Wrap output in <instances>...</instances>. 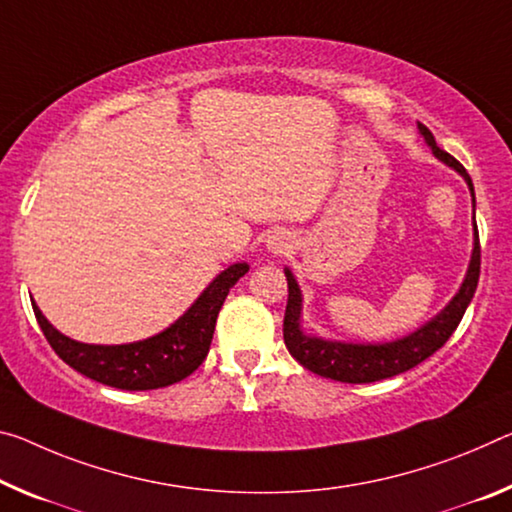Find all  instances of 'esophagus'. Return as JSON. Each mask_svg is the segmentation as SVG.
<instances>
[{
  "label": "esophagus",
  "mask_w": 512,
  "mask_h": 512,
  "mask_svg": "<svg viewBox=\"0 0 512 512\" xmlns=\"http://www.w3.org/2000/svg\"><path fill=\"white\" fill-rule=\"evenodd\" d=\"M289 248H291L289 232L278 230V232L269 234V239H266V250H269V253H273V255H285Z\"/></svg>",
  "instance_id": "34e87169"
}]
</instances>
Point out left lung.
I'll return each mask as SVG.
<instances>
[{
	"instance_id": "left-lung-1",
	"label": "left lung",
	"mask_w": 512,
	"mask_h": 512,
	"mask_svg": "<svg viewBox=\"0 0 512 512\" xmlns=\"http://www.w3.org/2000/svg\"><path fill=\"white\" fill-rule=\"evenodd\" d=\"M419 134L424 136V143L433 150L437 159L467 182V189L472 193V205L476 207L474 198V184L472 177L467 175V170L451 157L449 152L437 148L431 129L417 123ZM478 273H481V246H478V230L474 223V248L472 257H469V266L462 280L460 289L456 291L449 303L444 305V310L437 312L431 321H426L424 326L412 330L410 335L392 339V342H339V339H326L312 332L303 330V291L296 280V275L291 273L289 266H285L287 285H289V298H287V310H285V344L289 353L303 364L305 369L319 373L323 378L339 380V383H376V380L392 378L396 373H403L412 367H417L419 362L442 348L446 339L453 335V330L458 328V323L465 314L467 305L472 303L474 291L478 285Z\"/></svg>"
}]
</instances>
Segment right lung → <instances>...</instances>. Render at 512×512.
<instances>
[{
  "label": "right lung",
  "mask_w": 512,
  "mask_h": 512,
  "mask_svg": "<svg viewBox=\"0 0 512 512\" xmlns=\"http://www.w3.org/2000/svg\"><path fill=\"white\" fill-rule=\"evenodd\" d=\"M248 269L250 266L246 262L227 266L193 300L180 319L157 335L132 344L109 346L77 342V339L56 330L34 300H31V305H34L36 321L47 342L72 369L102 385L143 392V389H159L180 383L200 367L202 360L207 358L209 346H212L218 312H221L230 289L248 273Z\"/></svg>",
  "instance_id": "add662e5"
}]
</instances>
